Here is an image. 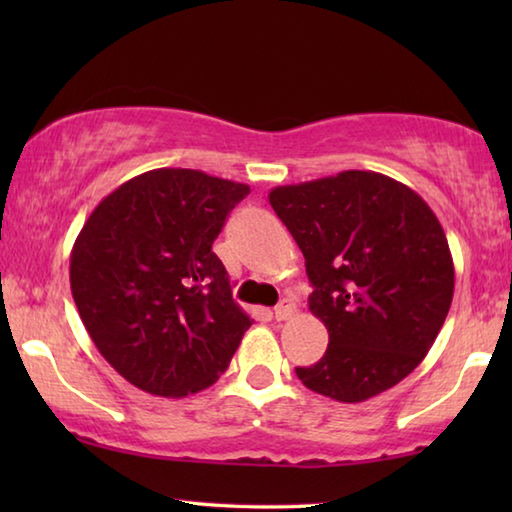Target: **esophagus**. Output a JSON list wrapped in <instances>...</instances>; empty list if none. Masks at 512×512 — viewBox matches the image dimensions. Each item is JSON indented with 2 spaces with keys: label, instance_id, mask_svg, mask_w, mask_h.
<instances>
[{
  "label": "esophagus",
  "instance_id": "34e87169",
  "mask_svg": "<svg viewBox=\"0 0 512 512\" xmlns=\"http://www.w3.org/2000/svg\"><path fill=\"white\" fill-rule=\"evenodd\" d=\"M275 320H289L293 314H296V305H293V300H289V298H284L280 305L275 307Z\"/></svg>",
  "mask_w": 512,
  "mask_h": 512
}]
</instances>
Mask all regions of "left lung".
Instances as JSON below:
<instances>
[{"mask_svg":"<svg viewBox=\"0 0 512 512\" xmlns=\"http://www.w3.org/2000/svg\"><path fill=\"white\" fill-rule=\"evenodd\" d=\"M296 239L327 327L323 359L296 368L309 391L357 404L388 391L427 357L454 298L445 230L411 187L377 171L271 189Z\"/></svg>","mask_w":512,"mask_h":512,"instance_id":"obj_1","label":"left lung"}]
</instances>
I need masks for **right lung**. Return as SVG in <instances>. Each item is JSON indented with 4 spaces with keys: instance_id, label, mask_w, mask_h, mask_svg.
<instances>
[{
    "instance_id": "add662e5",
    "label": "right lung",
    "mask_w": 512,
    "mask_h": 512,
    "mask_svg": "<svg viewBox=\"0 0 512 512\" xmlns=\"http://www.w3.org/2000/svg\"><path fill=\"white\" fill-rule=\"evenodd\" d=\"M248 194L196 169H153L103 198L76 237V309L101 357L140 391L194 395L237 352L250 316L212 244Z\"/></svg>"
}]
</instances>
